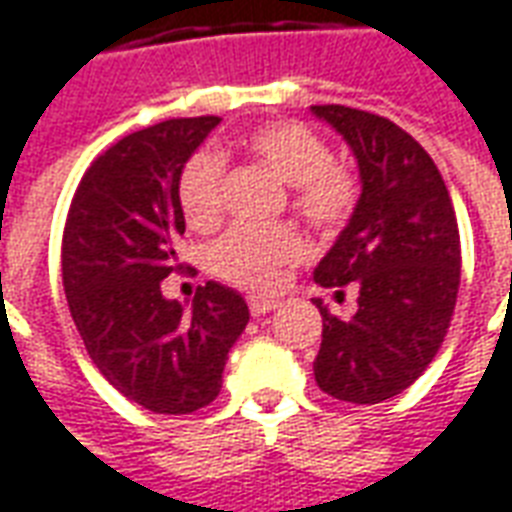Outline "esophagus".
Returning <instances> with one entry per match:
<instances>
[{
  "label": "esophagus",
  "mask_w": 512,
  "mask_h": 512,
  "mask_svg": "<svg viewBox=\"0 0 512 512\" xmlns=\"http://www.w3.org/2000/svg\"><path fill=\"white\" fill-rule=\"evenodd\" d=\"M278 306H281V300H275V297H262V295L248 297V308L253 317H264V314H270V311H275Z\"/></svg>",
  "instance_id": "esophagus-1"
}]
</instances>
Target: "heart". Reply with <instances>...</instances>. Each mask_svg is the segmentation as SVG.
Wrapping results in <instances>:
<instances>
[{
    "mask_svg": "<svg viewBox=\"0 0 512 512\" xmlns=\"http://www.w3.org/2000/svg\"><path fill=\"white\" fill-rule=\"evenodd\" d=\"M250 159L289 184V204L308 226L336 234L353 217L361 184L353 170L333 162L331 146L297 121H273L245 134ZM226 159L212 148L187 159L179 176V204L192 228H212L223 217ZM306 253L292 226H234L209 248V270L242 289H273L286 264Z\"/></svg>",
    "mask_w": 512,
    "mask_h": 512,
    "instance_id": "obj_1",
    "label": "heart"
}]
</instances>
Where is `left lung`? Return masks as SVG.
Wrapping results in <instances>:
<instances>
[{
  "instance_id": "1",
  "label": "left lung",
  "mask_w": 512,
  "mask_h": 512,
  "mask_svg": "<svg viewBox=\"0 0 512 512\" xmlns=\"http://www.w3.org/2000/svg\"><path fill=\"white\" fill-rule=\"evenodd\" d=\"M311 112L331 123L358 159L361 198L322 256L314 281L358 289L350 320L322 300L314 378L325 394L355 405L391 400L436 358L460 286V234L436 162L389 118L342 104Z\"/></svg>"
}]
</instances>
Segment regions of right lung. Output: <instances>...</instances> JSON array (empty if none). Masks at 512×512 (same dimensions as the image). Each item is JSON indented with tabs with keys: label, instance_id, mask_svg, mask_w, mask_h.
<instances>
[{
	"label": "right lung",
	"instance_id": "right-lung-1",
	"mask_svg": "<svg viewBox=\"0 0 512 512\" xmlns=\"http://www.w3.org/2000/svg\"><path fill=\"white\" fill-rule=\"evenodd\" d=\"M217 123L170 118L126 134L85 170L65 220L63 286L76 331L101 375L154 413L215 400L250 320L242 295L217 281L198 286L190 311L159 286L181 270V168Z\"/></svg>",
	"mask_w": 512,
	"mask_h": 512
}]
</instances>
